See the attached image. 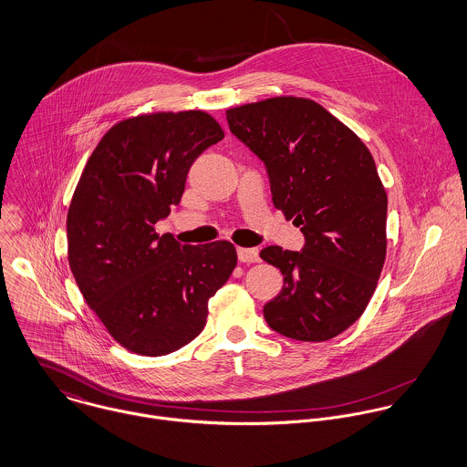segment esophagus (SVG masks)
Listing matches in <instances>:
<instances>
[{
    "label": "esophagus",
    "instance_id": "34e87169",
    "mask_svg": "<svg viewBox=\"0 0 467 467\" xmlns=\"http://www.w3.org/2000/svg\"><path fill=\"white\" fill-rule=\"evenodd\" d=\"M236 254H238V260L242 264H256L260 262V254L256 249H251V247H238L236 249Z\"/></svg>",
    "mask_w": 467,
    "mask_h": 467
}]
</instances>
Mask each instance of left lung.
Returning a JSON list of instances; mask_svg holds the SVG:
<instances>
[{
  "instance_id": "1",
  "label": "left lung",
  "mask_w": 467,
  "mask_h": 467,
  "mask_svg": "<svg viewBox=\"0 0 467 467\" xmlns=\"http://www.w3.org/2000/svg\"><path fill=\"white\" fill-rule=\"evenodd\" d=\"M227 122L265 164L273 203L305 236L299 253H260L283 275L264 317L285 337L328 341L361 317L384 265L388 198L372 153L310 99L238 106Z\"/></svg>"
}]
</instances>
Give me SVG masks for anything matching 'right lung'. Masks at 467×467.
I'll return each mask as SVG.
<instances>
[{
	"mask_svg": "<svg viewBox=\"0 0 467 467\" xmlns=\"http://www.w3.org/2000/svg\"><path fill=\"white\" fill-rule=\"evenodd\" d=\"M222 139L205 111L128 119L100 139L76 187L72 275L111 337L135 354L166 356L192 341L236 267L229 242L182 245L155 233L181 203L192 162Z\"/></svg>",
	"mask_w": 467,
	"mask_h": 467,
	"instance_id": "add662e5",
	"label": "right lung"
}]
</instances>
